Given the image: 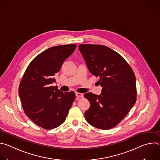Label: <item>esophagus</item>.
Returning <instances> with one entry per match:
<instances>
[{
    "label": "esophagus",
    "instance_id": "esophagus-1",
    "mask_svg": "<svg viewBox=\"0 0 160 160\" xmlns=\"http://www.w3.org/2000/svg\"><path fill=\"white\" fill-rule=\"evenodd\" d=\"M76 96L78 97V98H83V94H81V93L77 92V93H76Z\"/></svg>",
    "mask_w": 160,
    "mask_h": 160
}]
</instances>
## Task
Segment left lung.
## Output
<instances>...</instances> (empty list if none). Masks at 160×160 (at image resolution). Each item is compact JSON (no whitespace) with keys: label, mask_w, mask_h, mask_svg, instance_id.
Wrapping results in <instances>:
<instances>
[{"label":"left lung","mask_w":160,"mask_h":160,"mask_svg":"<svg viewBox=\"0 0 160 160\" xmlns=\"http://www.w3.org/2000/svg\"><path fill=\"white\" fill-rule=\"evenodd\" d=\"M78 49L90 72L99 77L100 95L84 94L90 102L86 121L98 128L117 125L136 101V80L130 66L119 54L101 45L81 44Z\"/></svg>","instance_id":"8db88e82"}]
</instances>
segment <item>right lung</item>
Masks as SVG:
<instances>
[{"label":"right lung","instance_id":"obj_1","mask_svg":"<svg viewBox=\"0 0 160 160\" xmlns=\"http://www.w3.org/2000/svg\"><path fill=\"white\" fill-rule=\"evenodd\" d=\"M76 47V44H68L44 51L30 62L21 79L19 96L22 108L27 116L43 128L53 129L61 125L75 100L73 91L63 92L52 84Z\"/></svg>","mask_w":160,"mask_h":160}]
</instances>
